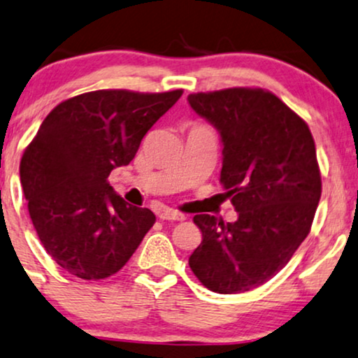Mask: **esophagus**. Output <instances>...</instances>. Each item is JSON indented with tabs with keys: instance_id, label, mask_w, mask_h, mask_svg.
<instances>
[{
	"instance_id": "1",
	"label": "esophagus",
	"mask_w": 358,
	"mask_h": 358,
	"mask_svg": "<svg viewBox=\"0 0 358 358\" xmlns=\"http://www.w3.org/2000/svg\"><path fill=\"white\" fill-rule=\"evenodd\" d=\"M158 217L162 218V220H176V222H182L185 220V215L176 212V210H171V208H163L158 210Z\"/></svg>"
}]
</instances>
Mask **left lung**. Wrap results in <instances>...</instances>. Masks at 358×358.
I'll return each instance as SVG.
<instances>
[{
    "mask_svg": "<svg viewBox=\"0 0 358 358\" xmlns=\"http://www.w3.org/2000/svg\"><path fill=\"white\" fill-rule=\"evenodd\" d=\"M222 140L220 182L238 218L195 215L201 243L188 258L208 290L242 294L275 277L307 238L322 195L308 124L273 93L228 88L188 94Z\"/></svg>",
    "mask_w": 358,
    "mask_h": 358,
    "instance_id": "8db88e82",
    "label": "left lung"
}]
</instances>
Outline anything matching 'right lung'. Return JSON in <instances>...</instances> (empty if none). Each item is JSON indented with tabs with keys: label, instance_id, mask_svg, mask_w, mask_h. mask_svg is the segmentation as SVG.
<instances>
[{
	"label": "right lung",
	"instance_id": "obj_1",
	"mask_svg": "<svg viewBox=\"0 0 358 358\" xmlns=\"http://www.w3.org/2000/svg\"><path fill=\"white\" fill-rule=\"evenodd\" d=\"M98 90L59 103L24 150L20 178L29 217L50 257L68 273L101 280L130 260L157 218L110 187L146 131L182 96Z\"/></svg>",
	"mask_w": 358,
	"mask_h": 358
}]
</instances>
